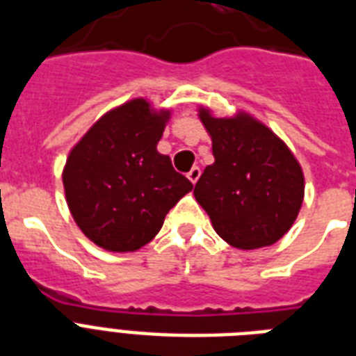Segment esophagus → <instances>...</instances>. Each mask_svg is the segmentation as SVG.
<instances>
[{
    "label": "esophagus",
    "instance_id": "esophagus-1",
    "mask_svg": "<svg viewBox=\"0 0 356 356\" xmlns=\"http://www.w3.org/2000/svg\"><path fill=\"white\" fill-rule=\"evenodd\" d=\"M187 178H189L193 184H196V181H198V178H200V167H193V169L187 172Z\"/></svg>",
    "mask_w": 356,
    "mask_h": 356
}]
</instances>
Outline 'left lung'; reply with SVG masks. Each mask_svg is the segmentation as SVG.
Returning <instances> with one entry per match:
<instances>
[{"instance_id": "8db88e82", "label": "left lung", "mask_w": 356, "mask_h": 356, "mask_svg": "<svg viewBox=\"0 0 356 356\" xmlns=\"http://www.w3.org/2000/svg\"><path fill=\"white\" fill-rule=\"evenodd\" d=\"M200 121L211 136L215 163L195 186V198L215 232L235 248L277 243L294 224L303 202V172L289 147L246 113Z\"/></svg>"}]
</instances>
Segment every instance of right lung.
I'll list each match as a JSON object with an SVG mask.
<instances>
[{
  "instance_id": "1",
  "label": "right lung",
  "mask_w": 356,
  "mask_h": 356,
  "mask_svg": "<svg viewBox=\"0 0 356 356\" xmlns=\"http://www.w3.org/2000/svg\"><path fill=\"white\" fill-rule=\"evenodd\" d=\"M169 112L134 99L102 115L65 161V200L76 226L108 252H136L156 237L165 215L193 189L160 154Z\"/></svg>"
}]
</instances>
